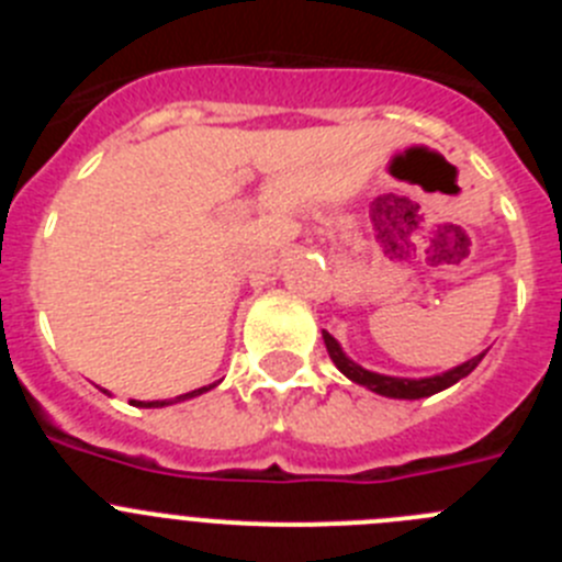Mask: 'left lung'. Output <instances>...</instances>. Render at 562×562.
Returning a JSON list of instances; mask_svg holds the SVG:
<instances>
[{"instance_id":"obj_1","label":"left lung","mask_w":562,"mask_h":562,"mask_svg":"<svg viewBox=\"0 0 562 562\" xmlns=\"http://www.w3.org/2000/svg\"><path fill=\"white\" fill-rule=\"evenodd\" d=\"M324 342H326V351H329L331 362H335L337 369L349 376L351 382H357V385H366V389H371L374 394L394 396V400H422V396L439 394V391L450 389L453 382H459L461 376L470 374V371H473L475 366L481 362V357H484V355L473 357V360L461 362L459 369L445 371V374H439V376H425V380H400V376L374 374V371H366L362 366H357L355 360H349V357L342 355L340 346H337V340L329 335V331H324Z\"/></svg>"}]
</instances>
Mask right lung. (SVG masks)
<instances>
[{
  "instance_id": "add662e5",
  "label": "right lung",
  "mask_w": 562,
  "mask_h": 562,
  "mask_svg": "<svg viewBox=\"0 0 562 562\" xmlns=\"http://www.w3.org/2000/svg\"><path fill=\"white\" fill-rule=\"evenodd\" d=\"M213 389V385H211ZM205 385V389H196V391H191V394H182V396H177V400H157V402H134V405H137V408H162V405H171V402H180V400H191V396H200V394H205V391H211Z\"/></svg>"
}]
</instances>
